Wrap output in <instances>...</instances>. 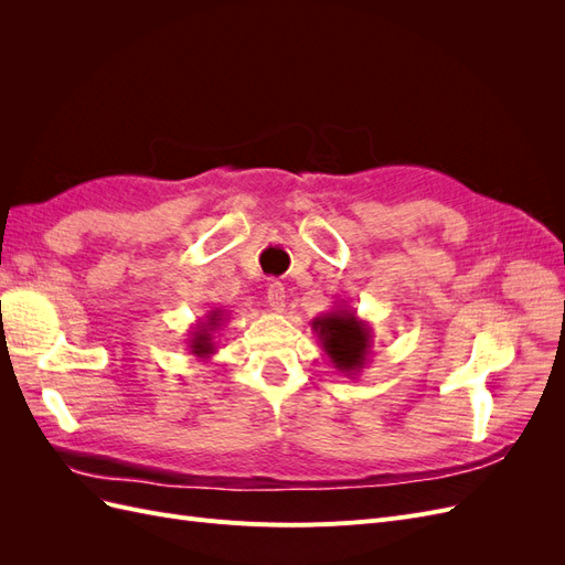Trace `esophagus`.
Returning <instances> with one entry per match:
<instances>
[{"instance_id":"1","label":"esophagus","mask_w":565,"mask_h":565,"mask_svg":"<svg viewBox=\"0 0 565 565\" xmlns=\"http://www.w3.org/2000/svg\"><path fill=\"white\" fill-rule=\"evenodd\" d=\"M285 299H287V295H285V285L282 282H278V280H273L270 285H268V289H266V301H268V306L273 311H282L285 309Z\"/></svg>"}]
</instances>
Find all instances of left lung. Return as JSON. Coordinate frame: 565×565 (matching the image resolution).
Instances as JSON below:
<instances>
[{"label": "left lung", "instance_id": "obj_1", "mask_svg": "<svg viewBox=\"0 0 565 565\" xmlns=\"http://www.w3.org/2000/svg\"><path fill=\"white\" fill-rule=\"evenodd\" d=\"M313 332L318 334L324 355L344 377H358L370 361L372 328L367 320L358 318L347 303L313 318Z\"/></svg>", "mask_w": 565, "mask_h": 565}]
</instances>
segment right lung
I'll use <instances>...</instances> for the list:
<instances>
[{"mask_svg": "<svg viewBox=\"0 0 565 565\" xmlns=\"http://www.w3.org/2000/svg\"><path fill=\"white\" fill-rule=\"evenodd\" d=\"M228 320V313L224 309H212L204 313L195 322V328L188 332V353L200 358V361H210V358L216 353V334L224 330V322Z\"/></svg>", "mask_w": 565, "mask_h": 565, "instance_id": "right-lung-1", "label": "right lung"}]
</instances>
